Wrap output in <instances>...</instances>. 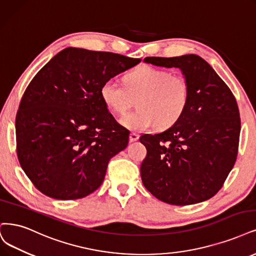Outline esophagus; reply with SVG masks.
<instances>
[{"instance_id":"obj_1","label":"esophagus","mask_w":256,"mask_h":256,"mask_svg":"<svg viewBox=\"0 0 256 256\" xmlns=\"http://www.w3.org/2000/svg\"><path fill=\"white\" fill-rule=\"evenodd\" d=\"M138 138H140V136L136 134H130V136H129V140H130L131 143H132V142H136V140H138Z\"/></svg>"}]
</instances>
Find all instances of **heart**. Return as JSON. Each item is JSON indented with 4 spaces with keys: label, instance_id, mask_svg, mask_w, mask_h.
I'll return each instance as SVG.
<instances>
[{
    "label": "heart",
    "instance_id": "obj_1",
    "mask_svg": "<svg viewBox=\"0 0 256 256\" xmlns=\"http://www.w3.org/2000/svg\"><path fill=\"white\" fill-rule=\"evenodd\" d=\"M122 86L108 79L100 86V98L112 113H124L134 98H138V111L120 118V124L131 131L142 132L158 126L168 128L177 122L186 109L188 84L183 76L150 64H140L125 76Z\"/></svg>",
    "mask_w": 256,
    "mask_h": 256
}]
</instances>
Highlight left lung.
I'll return each mask as SVG.
<instances>
[{
	"mask_svg": "<svg viewBox=\"0 0 256 256\" xmlns=\"http://www.w3.org/2000/svg\"><path fill=\"white\" fill-rule=\"evenodd\" d=\"M144 62L180 68L190 89L186 109L177 122L161 134L140 138L147 149L140 165L144 186L174 206L212 198L237 156L240 118L234 95L200 56L146 57Z\"/></svg>",
	"mask_w": 256,
	"mask_h": 256,
	"instance_id": "left-lung-1",
	"label": "left lung"
}]
</instances>
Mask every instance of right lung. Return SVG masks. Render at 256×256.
I'll list each match as a JSON object with an SVG mask.
<instances>
[{
  "mask_svg": "<svg viewBox=\"0 0 256 256\" xmlns=\"http://www.w3.org/2000/svg\"><path fill=\"white\" fill-rule=\"evenodd\" d=\"M140 62L109 52L66 48L32 78L16 118L22 170L42 194L80 199L98 190L129 134L109 113L102 84Z\"/></svg>",
  "mask_w": 256,
  "mask_h": 256,
  "instance_id": "1",
  "label": "right lung"
}]
</instances>
